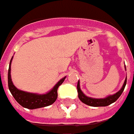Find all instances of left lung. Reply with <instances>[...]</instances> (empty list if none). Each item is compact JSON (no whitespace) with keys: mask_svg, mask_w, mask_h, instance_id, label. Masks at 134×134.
<instances>
[{"mask_svg":"<svg viewBox=\"0 0 134 134\" xmlns=\"http://www.w3.org/2000/svg\"><path fill=\"white\" fill-rule=\"evenodd\" d=\"M126 81H127V76L126 78V80L124 81V84L123 85V87L120 89L119 92H118L116 94H115L113 95L108 96V97L104 98V99H94V98H91V97H88L84 94V93L81 92L80 89V86H79V81H78L77 84V92H78V96L81 102L86 104L87 105H90L92 107H105V106H108L110 105L112 103L115 102L117 100L119 97L121 95V94L123 93V90L125 89L126 87Z\"/></svg>","mask_w":134,"mask_h":134,"instance_id":"obj_1","label":"left lung"}]
</instances>
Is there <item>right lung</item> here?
Here are the masks:
<instances>
[{
	"mask_svg": "<svg viewBox=\"0 0 134 134\" xmlns=\"http://www.w3.org/2000/svg\"><path fill=\"white\" fill-rule=\"evenodd\" d=\"M11 58L9 64L8 73V89L16 102L22 107L27 109H37V108L47 107L55 102L58 97V89L64 81L65 76L61 79L53 88V90L45 94H37L34 93H29L19 90L15 87L11 81V64L12 61Z\"/></svg>",
	"mask_w": 134,
	"mask_h": 134,
	"instance_id": "obj_1",
	"label": "right lung"
}]
</instances>
